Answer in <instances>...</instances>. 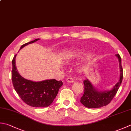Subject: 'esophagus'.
Segmentation results:
<instances>
[{"label":"esophagus","instance_id":"obj_1","mask_svg":"<svg viewBox=\"0 0 131 131\" xmlns=\"http://www.w3.org/2000/svg\"><path fill=\"white\" fill-rule=\"evenodd\" d=\"M66 82H74V79L72 78H68L66 79Z\"/></svg>","mask_w":131,"mask_h":131}]
</instances>
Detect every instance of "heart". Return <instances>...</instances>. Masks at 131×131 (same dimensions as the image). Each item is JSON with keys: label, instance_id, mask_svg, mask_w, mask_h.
Instances as JSON below:
<instances>
[{"label": "heart", "instance_id": "obj_1", "mask_svg": "<svg viewBox=\"0 0 131 131\" xmlns=\"http://www.w3.org/2000/svg\"><path fill=\"white\" fill-rule=\"evenodd\" d=\"M74 56L75 55H74V54H73V53H70L68 54L66 57V60L68 62H71V61H73L74 58L75 57V56Z\"/></svg>", "mask_w": 131, "mask_h": 131}]
</instances>
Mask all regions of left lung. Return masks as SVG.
Here are the masks:
<instances>
[{
    "instance_id": "8db88e82",
    "label": "left lung",
    "mask_w": 131,
    "mask_h": 131,
    "mask_svg": "<svg viewBox=\"0 0 131 131\" xmlns=\"http://www.w3.org/2000/svg\"><path fill=\"white\" fill-rule=\"evenodd\" d=\"M119 62L120 79L112 90L99 91L92 85L88 79L83 81L84 93L81 98V103L88 108H100L108 104L114 98L122 83L123 77V69L122 66V59L119 54H116Z\"/></svg>"
}]
</instances>
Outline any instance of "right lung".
I'll return each instance as SVG.
<instances>
[{"instance_id": "right-lung-1", "label": "right lung", "mask_w": 131, "mask_h": 131, "mask_svg": "<svg viewBox=\"0 0 131 131\" xmlns=\"http://www.w3.org/2000/svg\"><path fill=\"white\" fill-rule=\"evenodd\" d=\"M40 40L37 38L23 45L20 49L29 43ZM13 58L12 81L14 88L22 101L33 107H48L57 96L59 89L63 84L62 81L55 79H47L40 82H33L25 79L20 75L17 70L15 58Z\"/></svg>"}]
</instances>
